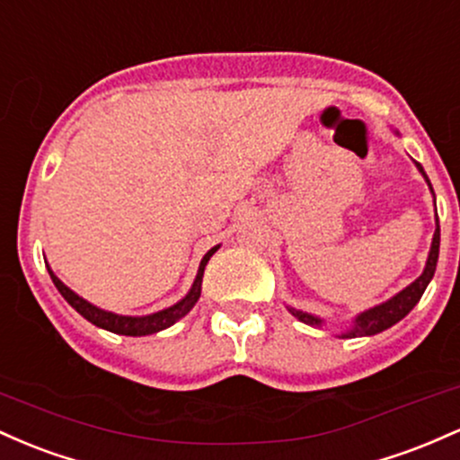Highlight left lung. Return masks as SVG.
<instances>
[{
    "label": "left lung",
    "mask_w": 460,
    "mask_h": 460,
    "mask_svg": "<svg viewBox=\"0 0 460 460\" xmlns=\"http://www.w3.org/2000/svg\"><path fill=\"white\" fill-rule=\"evenodd\" d=\"M395 134H400V132H395ZM415 167L420 169L421 175H424L428 189H430L432 198H435V190H432V184H430V180H428L424 167H421L420 163H415ZM435 213H437V199H435ZM435 226H437V228H435V234H432L430 252H428L426 267H424V271H421V276L417 278L415 282H411V285L406 288H402L400 293H395L394 297L386 299V302L376 304V306L367 308V311L356 314V317L352 319V323H349V326H345L343 332H339L337 337H341V339L371 337V334H378L386 328L395 326L400 319H404L406 314H409L412 308H415V304L420 302L421 296H424L426 287L430 285L432 276H435V270H437L438 245H441V228H438V217H435ZM287 308H288V313L293 314V317H297L299 322L306 323V326H313V328L326 326V322H323L322 317H317V314L299 311V308H293V306H287Z\"/></svg>",
    "instance_id": "1"
}]
</instances>
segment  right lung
Returning <instances> with one entry per match:
<instances>
[{
  "label": "right lung",
  "instance_id": "right-lung-1",
  "mask_svg": "<svg viewBox=\"0 0 460 460\" xmlns=\"http://www.w3.org/2000/svg\"><path fill=\"white\" fill-rule=\"evenodd\" d=\"M219 247L221 245H215L206 252L202 262H199V270H198V276H195L193 285H190L189 293L180 299V302L163 308V311L149 313V314H137V317H134V314H117L112 311H104V308L86 302L84 297H80L75 291H71V288L66 287L65 282L49 270V265H48V271L51 276V282H54L56 288L60 291V296H63L66 302H69L71 306H74L75 311L82 314V317L89 319L93 326L104 328V330H108V332H115V334H126V337H146V334L161 332V330L173 326L178 319H182L184 314H187L190 308L195 306V302H198L199 296H202V278H204L206 265H208L210 256H213Z\"/></svg>",
  "mask_w": 460,
  "mask_h": 460
}]
</instances>
